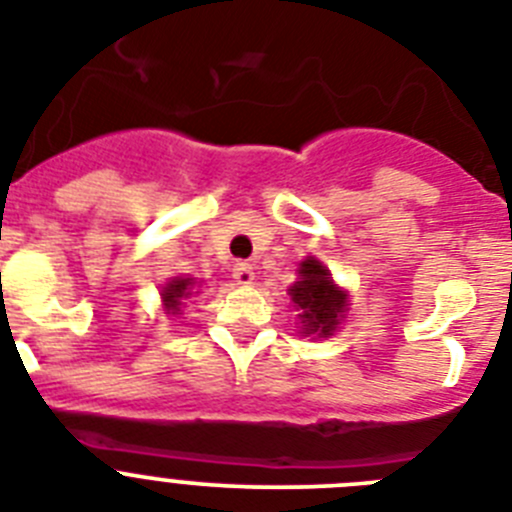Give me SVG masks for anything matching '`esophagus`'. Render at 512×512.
Returning a JSON list of instances; mask_svg holds the SVG:
<instances>
[{
  "label": "esophagus",
  "mask_w": 512,
  "mask_h": 512,
  "mask_svg": "<svg viewBox=\"0 0 512 512\" xmlns=\"http://www.w3.org/2000/svg\"><path fill=\"white\" fill-rule=\"evenodd\" d=\"M231 276H234V281L239 283V286H249V283L255 281V270H252L249 263H236L234 270H231Z\"/></svg>",
  "instance_id": "esophagus-1"
}]
</instances>
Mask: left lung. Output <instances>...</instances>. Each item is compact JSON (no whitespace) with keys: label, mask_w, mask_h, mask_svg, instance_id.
Here are the masks:
<instances>
[{"label":"left lung","mask_w":512,"mask_h":512,"mask_svg":"<svg viewBox=\"0 0 512 512\" xmlns=\"http://www.w3.org/2000/svg\"><path fill=\"white\" fill-rule=\"evenodd\" d=\"M289 296L299 309L304 336L330 338L349 309V294L330 278V270L317 257L299 263V281L291 286Z\"/></svg>","instance_id":"left-lung-1"}]
</instances>
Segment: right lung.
Masks as SVG:
<instances>
[{
    "instance_id": "obj_1",
    "label": "right lung",
    "mask_w": 512,
    "mask_h": 512,
    "mask_svg": "<svg viewBox=\"0 0 512 512\" xmlns=\"http://www.w3.org/2000/svg\"><path fill=\"white\" fill-rule=\"evenodd\" d=\"M195 283H197L195 278H182V276L171 278V281L166 283L161 291V299H163V307H166V312H171V315H179V312H182L184 299H190L192 296Z\"/></svg>"
}]
</instances>
